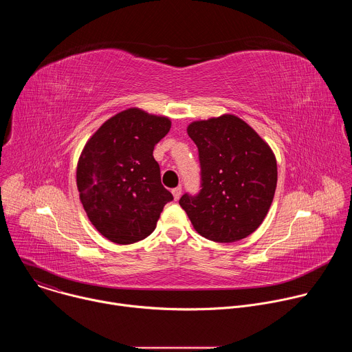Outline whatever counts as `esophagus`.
Wrapping results in <instances>:
<instances>
[{
	"label": "esophagus",
	"mask_w": 352,
	"mask_h": 352,
	"mask_svg": "<svg viewBox=\"0 0 352 352\" xmlns=\"http://www.w3.org/2000/svg\"><path fill=\"white\" fill-rule=\"evenodd\" d=\"M173 195H174V199L178 200L181 197V192H182V188L181 186H177V188H173Z\"/></svg>",
	"instance_id": "obj_1"
}]
</instances>
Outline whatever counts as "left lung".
I'll return each mask as SVG.
<instances>
[{
	"instance_id": "8db88e82",
	"label": "left lung",
	"mask_w": 352,
	"mask_h": 352,
	"mask_svg": "<svg viewBox=\"0 0 352 352\" xmlns=\"http://www.w3.org/2000/svg\"><path fill=\"white\" fill-rule=\"evenodd\" d=\"M200 164V189L179 199L193 228L214 242H235L265 220L277 185L269 144L245 121L221 116L188 126Z\"/></svg>"
}]
</instances>
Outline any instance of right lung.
Listing matches in <instances>:
<instances>
[{"label":"right lung","instance_id":"1","mask_svg":"<svg viewBox=\"0 0 352 352\" xmlns=\"http://www.w3.org/2000/svg\"><path fill=\"white\" fill-rule=\"evenodd\" d=\"M170 128L166 117L129 109L86 143L76 170L80 202L96 230L111 242L128 245L148 236L174 199L153 157Z\"/></svg>","mask_w":352,"mask_h":352}]
</instances>
